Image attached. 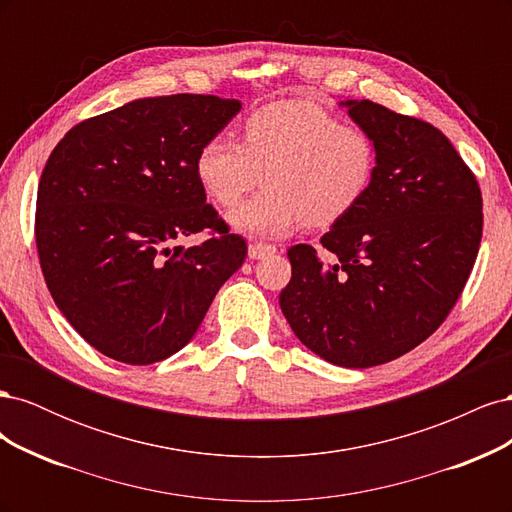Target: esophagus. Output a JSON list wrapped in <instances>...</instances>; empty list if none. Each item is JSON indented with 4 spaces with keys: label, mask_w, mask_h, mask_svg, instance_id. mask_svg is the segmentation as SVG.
<instances>
[{
    "label": "esophagus",
    "mask_w": 512,
    "mask_h": 512,
    "mask_svg": "<svg viewBox=\"0 0 512 512\" xmlns=\"http://www.w3.org/2000/svg\"><path fill=\"white\" fill-rule=\"evenodd\" d=\"M277 252L275 245H269V243H260V241H254L250 243V247H247V254H250L252 260H260V258H269Z\"/></svg>",
    "instance_id": "34e87169"
}]
</instances>
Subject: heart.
Segmentation results:
<instances>
[{
	"label": "heart",
	"mask_w": 512,
	"mask_h": 512,
	"mask_svg": "<svg viewBox=\"0 0 512 512\" xmlns=\"http://www.w3.org/2000/svg\"><path fill=\"white\" fill-rule=\"evenodd\" d=\"M371 136L309 100H284L254 111L243 141L215 134L196 156V175L222 209L265 190L228 215L247 235L284 237L301 224L327 228L361 205L376 177Z\"/></svg>",
	"instance_id": "heart-1"
}]
</instances>
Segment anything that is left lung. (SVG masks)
I'll use <instances>...</instances> for the list:
<instances>
[{"label":"left lung","instance_id":"obj_1","mask_svg":"<svg viewBox=\"0 0 512 512\" xmlns=\"http://www.w3.org/2000/svg\"><path fill=\"white\" fill-rule=\"evenodd\" d=\"M342 104L376 145V177L322 235L331 265L312 245L290 247L280 307L320 359L363 369L410 352L451 314L483 237V196L431 123L369 100Z\"/></svg>","mask_w":512,"mask_h":512}]
</instances>
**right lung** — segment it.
<instances>
[{
  "mask_svg": "<svg viewBox=\"0 0 512 512\" xmlns=\"http://www.w3.org/2000/svg\"><path fill=\"white\" fill-rule=\"evenodd\" d=\"M239 100L143 98L85 119L46 160L36 247L59 312L89 346L128 365L190 342L247 243L207 203L196 156ZM207 231L183 248L174 241Z\"/></svg>",
  "mask_w": 512,
  "mask_h": 512,
  "instance_id": "add662e5",
  "label": "right lung"
}]
</instances>
